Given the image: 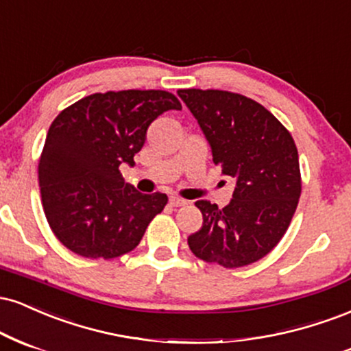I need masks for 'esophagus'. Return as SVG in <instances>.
I'll use <instances>...</instances> for the list:
<instances>
[{
  "label": "esophagus",
  "mask_w": 351,
  "mask_h": 351,
  "mask_svg": "<svg viewBox=\"0 0 351 351\" xmlns=\"http://www.w3.org/2000/svg\"><path fill=\"white\" fill-rule=\"evenodd\" d=\"M169 204H171L172 207H184V205L187 204V202H185L184 199H180V197H176V195H172L171 199H169Z\"/></svg>",
  "instance_id": "34e87169"
}]
</instances>
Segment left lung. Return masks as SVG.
Wrapping results in <instances>:
<instances>
[{"instance_id":"8db88e82","label":"left lung","mask_w":351,"mask_h":351,"mask_svg":"<svg viewBox=\"0 0 351 351\" xmlns=\"http://www.w3.org/2000/svg\"><path fill=\"white\" fill-rule=\"evenodd\" d=\"M212 147L213 162L234 180L223 208L195 202L204 215L187 238L197 258L223 267H241L265 258L281 241L298 208L299 154L289 131L258 101L225 90L177 92Z\"/></svg>"}]
</instances>
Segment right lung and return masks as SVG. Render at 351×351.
I'll return each mask as SVG.
<instances>
[{"instance_id": "1", "label": "right lung", "mask_w": 351, "mask_h": 351, "mask_svg": "<svg viewBox=\"0 0 351 351\" xmlns=\"http://www.w3.org/2000/svg\"><path fill=\"white\" fill-rule=\"evenodd\" d=\"M167 110H182L164 90L93 93L62 110L39 159V187L49 226L84 258L130 253L167 204L166 193H141L119 166H134L147 128Z\"/></svg>"}]
</instances>
